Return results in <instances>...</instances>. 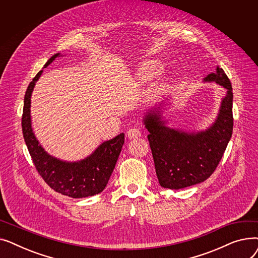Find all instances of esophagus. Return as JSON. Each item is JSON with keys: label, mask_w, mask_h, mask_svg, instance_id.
I'll list each match as a JSON object with an SVG mask.
<instances>
[{"label": "esophagus", "mask_w": 258, "mask_h": 258, "mask_svg": "<svg viewBox=\"0 0 258 258\" xmlns=\"http://www.w3.org/2000/svg\"><path fill=\"white\" fill-rule=\"evenodd\" d=\"M127 137L130 139H135V138H139L141 136V132L138 128H131L127 131Z\"/></svg>", "instance_id": "esophagus-1"}]
</instances>
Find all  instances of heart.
<instances>
[{
	"label": "heart",
	"mask_w": 258,
	"mask_h": 258,
	"mask_svg": "<svg viewBox=\"0 0 258 258\" xmlns=\"http://www.w3.org/2000/svg\"><path fill=\"white\" fill-rule=\"evenodd\" d=\"M162 68H163V64L158 59L144 61L140 64L136 72L137 83L141 85L150 83L161 73Z\"/></svg>",
	"instance_id": "b5f03b06"
}]
</instances>
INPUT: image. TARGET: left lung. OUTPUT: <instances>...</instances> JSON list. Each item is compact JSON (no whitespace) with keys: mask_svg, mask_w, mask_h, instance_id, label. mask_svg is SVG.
Returning <instances> with one entry per match:
<instances>
[{"mask_svg":"<svg viewBox=\"0 0 258 258\" xmlns=\"http://www.w3.org/2000/svg\"><path fill=\"white\" fill-rule=\"evenodd\" d=\"M204 80L214 81L226 89L219 116L208 130L185 133L167 127L159 113L152 112L144 117L156 173L164 188L181 189L207 180L218 167L232 136L231 81L219 66L215 73Z\"/></svg>","mask_w":258,"mask_h":258,"instance_id":"obj_1","label":"left lung"}]
</instances>
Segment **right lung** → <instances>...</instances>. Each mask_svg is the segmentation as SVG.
I'll use <instances>...</instances> for the list:
<instances>
[{
	"instance_id": "add662e5",
	"label": "right lung",
	"mask_w": 258,
	"mask_h": 258,
	"mask_svg": "<svg viewBox=\"0 0 258 258\" xmlns=\"http://www.w3.org/2000/svg\"><path fill=\"white\" fill-rule=\"evenodd\" d=\"M58 55L59 53L54 54L45 67ZM42 72L36 74L27 88L22 117L23 136L33 164L43 180L58 194L74 199L98 195L105 188L115 168L124 144V134L103 142L91 156L79 162H64L47 154L34 136L30 118L31 93Z\"/></svg>"
}]
</instances>
